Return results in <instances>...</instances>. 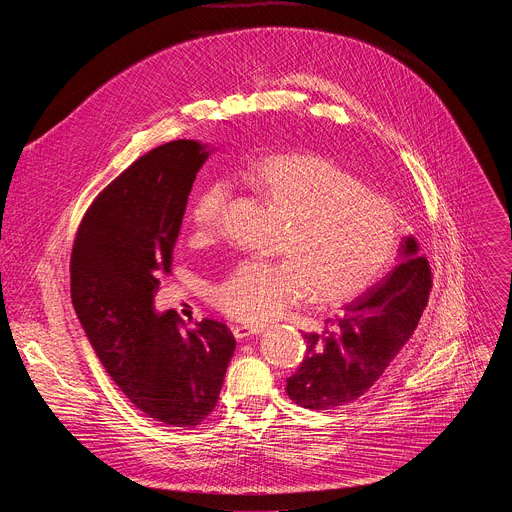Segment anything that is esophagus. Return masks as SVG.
Listing matches in <instances>:
<instances>
[{
	"label": "esophagus",
	"mask_w": 512,
	"mask_h": 512,
	"mask_svg": "<svg viewBox=\"0 0 512 512\" xmlns=\"http://www.w3.org/2000/svg\"><path fill=\"white\" fill-rule=\"evenodd\" d=\"M231 330H233V336H235L237 340H241V338H247V336H251V334H259V332H263V326L235 324V326H231Z\"/></svg>",
	"instance_id": "34e87169"
}]
</instances>
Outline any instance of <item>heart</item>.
<instances>
[{"instance_id": "obj_1", "label": "heart", "mask_w": 512, "mask_h": 512, "mask_svg": "<svg viewBox=\"0 0 512 512\" xmlns=\"http://www.w3.org/2000/svg\"><path fill=\"white\" fill-rule=\"evenodd\" d=\"M257 194L281 216L277 261H241L212 287L225 316L257 324L306 296L342 306L371 289L397 255V206L340 164L316 154H273L249 172ZM227 204L221 182L204 186L190 206L194 239L210 241Z\"/></svg>"}]
</instances>
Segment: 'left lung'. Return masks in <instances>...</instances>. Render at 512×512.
<instances>
[{
    "label": "left lung",
    "instance_id": "1",
    "mask_svg": "<svg viewBox=\"0 0 512 512\" xmlns=\"http://www.w3.org/2000/svg\"><path fill=\"white\" fill-rule=\"evenodd\" d=\"M413 237L403 261L336 316L322 332L304 334L306 354L287 379V395L306 409H332L367 393L411 338L431 291L429 261Z\"/></svg>",
    "mask_w": 512,
    "mask_h": 512
}]
</instances>
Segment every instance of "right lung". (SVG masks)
I'll return each mask as SVG.
<instances>
[{
	"label": "right lung",
	"mask_w": 512,
	"mask_h": 512,
	"mask_svg": "<svg viewBox=\"0 0 512 512\" xmlns=\"http://www.w3.org/2000/svg\"><path fill=\"white\" fill-rule=\"evenodd\" d=\"M206 158L192 139L141 156L93 200L70 253V298L95 354L137 409L172 427L210 415L235 352L223 322L182 330L174 310H154Z\"/></svg>",
	"instance_id": "add662e5"
}]
</instances>
